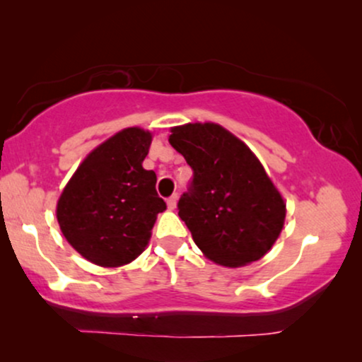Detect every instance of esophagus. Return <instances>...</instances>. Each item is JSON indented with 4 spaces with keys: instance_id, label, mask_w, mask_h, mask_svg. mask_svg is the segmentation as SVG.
Masks as SVG:
<instances>
[{
    "instance_id": "obj_1",
    "label": "esophagus",
    "mask_w": 362,
    "mask_h": 362,
    "mask_svg": "<svg viewBox=\"0 0 362 362\" xmlns=\"http://www.w3.org/2000/svg\"><path fill=\"white\" fill-rule=\"evenodd\" d=\"M166 204H168V207H170V209L173 211V209H176V204H177V194H173V196H170L166 199Z\"/></svg>"
}]
</instances>
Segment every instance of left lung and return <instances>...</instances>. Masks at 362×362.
<instances>
[{
  "mask_svg": "<svg viewBox=\"0 0 362 362\" xmlns=\"http://www.w3.org/2000/svg\"><path fill=\"white\" fill-rule=\"evenodd\" d=\"M170 145L192 170L177 216L196 245L226 267L262 259L284 227L285 202L254 153L216 123L171 128Z\"/></svg>",
  "mask_w": 362,
  "mask_h": 362,
  "instance_id": "1",
  "label": "left lung"
}]
</instances>
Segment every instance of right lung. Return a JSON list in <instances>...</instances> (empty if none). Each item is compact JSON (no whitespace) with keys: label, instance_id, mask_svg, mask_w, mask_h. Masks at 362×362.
Returning a JSON list of instances; mask_svg holds the SVG:
<instances>
[{"label":"right lung","instance_id":"add662e5","mask_svg":"<svg viewBox=\"0 0 362 362\" xmlns=\"http://www.w3.org/2000/svg\"><path fill=\"white\" fill-rule=\"evenodd\" d=\"M151 133L125 128L88 155L57 202V221L69 244L100 267L130 264L145 250L158 212L155 171L141 166Z\"/></svg>","mask_w":362,"mask_h":362}]
</instances>
